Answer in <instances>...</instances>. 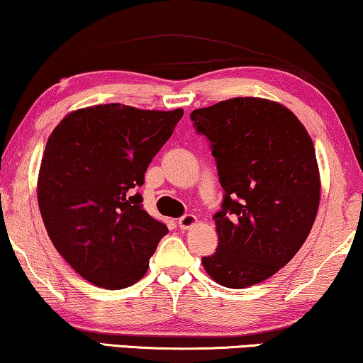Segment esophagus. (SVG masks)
<instances>
[{"label": "esophagus", "instance_id": "obj_1", "mask_svg": "<svg viewBox=\"0 0 363 363\" xmlns=\"http://www.w3.org/2000/svg\"><path fill=\"white\" fill-rule=\"evenodd\" d=\"M197 222V217L196 216H192V213H184V216L179 218V227H181V230H187V228H191L194 223Z\"/></svg>", "mask_w": 363, "mask_h": 363}]
</instances>
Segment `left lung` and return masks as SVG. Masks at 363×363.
Segmentation results:
<instances>
[{"mask_svg": "<svg viewBox=\"0 0 363 363\" xmlns=\"http://www.w3.org/2000/svg\"><path fill=\"white\" fill-rule=\"evenodd\" d=\"M223 189L218 245L202 264L213 281L242 289L273 277L313 228L320 184L314 145L286 106L238 96L194 110Z\"/></svg>", "mask_w": 363, "mask_h": 363, "instance_id": "obj_1", "label": "left lung"}]
</instances>
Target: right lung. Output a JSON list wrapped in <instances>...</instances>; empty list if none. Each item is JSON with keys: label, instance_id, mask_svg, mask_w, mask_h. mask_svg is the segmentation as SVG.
<instances>
[{"label": "right lung", "instance_id": "1", "mask_svg": "<svg viewBox=\"0 0 363 363\" xmlns=\"http://www.w3.org/2000/svg\"><path fill=\"white\" fill-rule=\"evenodd\" d=\"M182 115L96 105L72 111L49 136L40 216L55 250L91 284L128 288L147 272L167 227L143 208L138 189Z\"/></svg>", "mask_w": 363, "mask_h": 363}]
</instances>
